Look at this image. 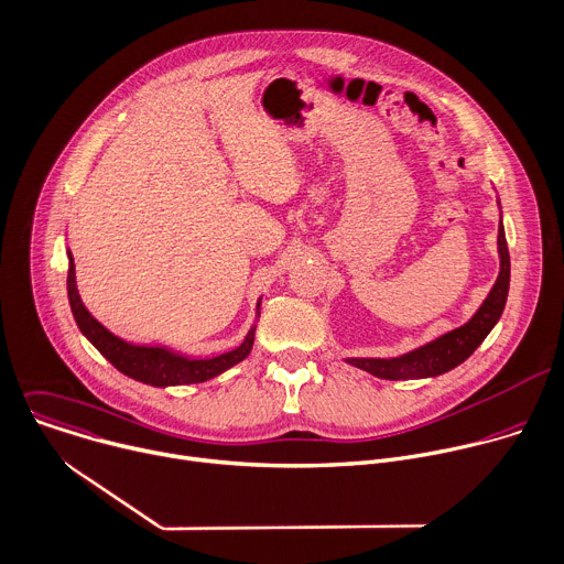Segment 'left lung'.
<instances>
[{
	"mask_svg": "<svg viewBox=\"0 0 564 564\" xmlns=\"http://www.w3.org/2000/svg\"><path fill=\"white\" fill-rule=\"evenodd\" d=\"M498 253H500L498 280L489 291L487 300L480 304V308L467 324L448 330L435 337V340L398 358H347V362L382 380L435 378L463 365L482 345V340L496 326L507 304L511 262H509V249H507L502 221L498 224Z\"/></svg>",
	"mask_w": 564,
	"mask_h": 564,
	"instance_id": "obj_1",
	"label": "left lung"
}]
</instances>
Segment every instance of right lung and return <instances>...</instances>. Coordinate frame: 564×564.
Instances as JSON below:
<instances>
[{"label":"right lung","mask_w":564,"mask_h":564,"mask_svg":"<svg viewBox=\"0 0 564 564\" xmlns=\"http://www.w3.org/2000/svg\"><path fill=\"white\" fill-rule=\"evenodd\" d=\"M66 286H68V302H70L73 317H75L79 330L88 337V343L112 367L138 382H144L151 387H177V384L206 382V380L224 373L227 369L236 367L238 362H242L253 349L256 326H251V330L245 337V343L238 349L213 356V358H199V360L180 356L166 347H140V345H131V343L122 340V337L112 335L106 326H101L84 306V302L77 293V284H75V262H73L70 251H68ZM258 308H260V302H258Z\"/></svg>","instance_id":"obj_1"}]
</instances>
